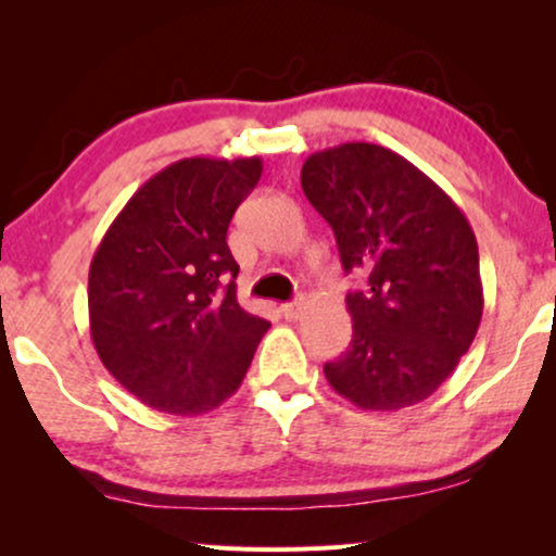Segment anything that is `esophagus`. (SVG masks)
<instances>
[{
    "label": "esophagus",
    "instance_id": "34e87169",
    "mask_svg": "<svg viewBox=\"0 0 556 556\" xmlns=\"http://www.w3.org/2000/svg\"><path fill=\"white\" fill-rule=\"evenodd\" d=\"M280 314H283L288 321H295V318L301 316V303L293 301V303H280Z\"/></svg>",
    "mask_w": 556,
    "mask_h": 556
}]
</instances>
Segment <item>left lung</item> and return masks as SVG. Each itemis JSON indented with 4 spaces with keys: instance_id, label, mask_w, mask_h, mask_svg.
I'll return each mask as SVG.
<instances>
[{
    "instance_id": "8db88e82",
    "label": "left lung",
    "mask_w": 556,
    "mask_h": 556,
    "mask_svg": "<svg viewBox=\"0 0 556 556\" xmlns=\"http://www.w3.org/2000/svg\"><path fill=\"white\" fill-rule=\"evenodd\" d=\"M301 187L331 225L341 265L367 286L346 293L352 344L324 375L362 409L428 400L473 344L483 316L478 242L466 215L415 164L377 143H339L303 162Z\"/></svg>"
}]
</instances>
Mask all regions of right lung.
Wrapping results in <instances>:
<instances>
[{
  "instance_id": "obj_1",
  "label": "right lung",
  "mask_w": 556,
  "mask_h": 556,
  "mask_svg": "<svg viewBox=\"0 0 556 556\" xmlns=\"http://www.w3.org/2000/svg\"><path fill=\"white\" fill-rule=\"evenodd\" d=\"M257 156L179 159L136 189L88 273L90 339L103 367L143 405L202 415L242 384L268 321L238 303L227 248Z\"/></svg>"
}]
</instances>
